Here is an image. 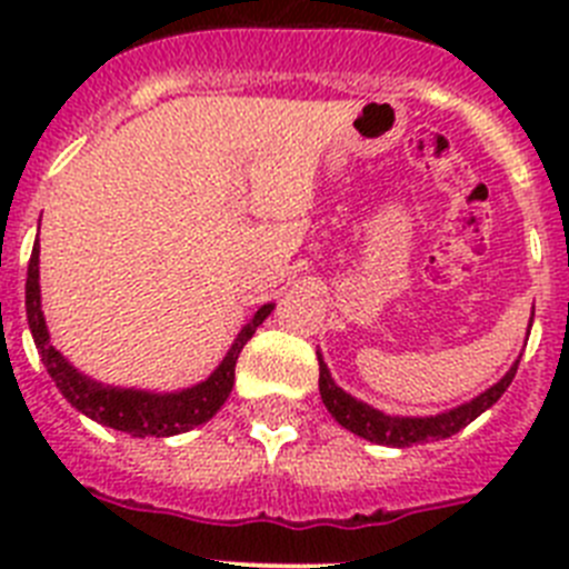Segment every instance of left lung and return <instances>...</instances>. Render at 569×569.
<instances>
[{"label": "left lung", "mask_w": 569, "mask_h": 569, "mask_svg": "<svg viewBox=\"0 0 569 569\" xmlns=\"http://www.w3.org/2000/svg\"><path fill=\"white\" fill-rule=\"evenodd\" d=\"M527 328H532V316ZM527 336H530V330H527ZM519 359L512 361L510 370H507L496 385L487 387L485 393H479L476 399L465 401V405L436 416L381 413V410L370 407L367 401L356 399V396H350L347 390H341V387L333 381V376H330L321 353H319V393H321V401H325V407H328V413L333 416L345 430H350V433L361 436V439L367 441H373V445L413 447L433 439L436 441L450 439V436H456L459 430H465L470 421L479 419L485 410H490V407L501 399V393H505L507 387H510L512 376H516V370H519Z\"/></svg>", "instance_id": "8db88e82"}]
</instances>
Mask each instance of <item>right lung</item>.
<instances>
[{"mask_svg":"<svg viewBox=\"0 0 569 569\" xmlns=\"http://www.w3.org/2000/svg\"><path fill=\"white\" fill-rule=\"evenodd\" d=\"M24 310H28V328L37 341L44 370L57 381L59 393L77 407L79 413L99 421L104 427L122 430L133 439H168V436L188 433L193 427L204 425L219 413V407L228 401L236 379V359L241 347L248 345L261 321L268 319L273 305H261L253 319L239 330L230 345L228 356L219 361L213 373L204 381L173 393H153V390H136V387H113L93 381L90 376L79 373L57 347L50 345L48 325L42 313V290H39V239L33 241V253L28 261V281H24Z\"/></svg>","mask_w":569,"mask_h":569,"instance_id":"right-lung-1","label":"right lung"}]
</instances>
